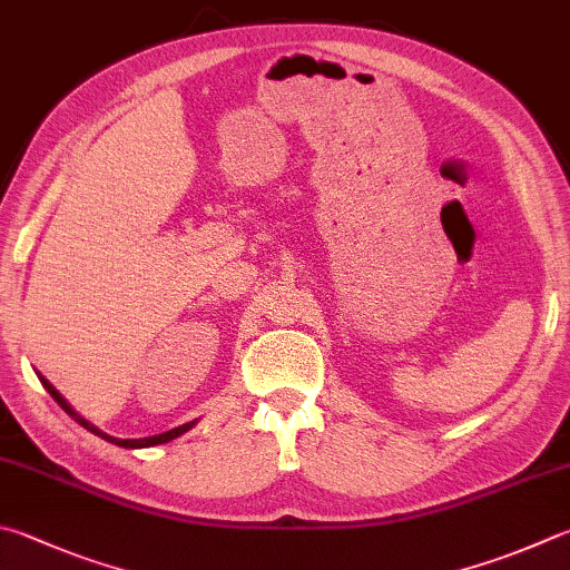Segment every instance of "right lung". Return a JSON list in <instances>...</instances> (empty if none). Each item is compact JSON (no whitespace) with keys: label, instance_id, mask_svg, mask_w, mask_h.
Wrapping results in <instances>:
<instances>
[{"label":"right lung","instance_id":"right-lung-1","mask_svg":"<svg viewBox=\"0 0 570 570\" xmlns=\"http://www.w3.org/2000/svg\"><path fill=\"white\" fill-rule=\"evenodd\" d=\"M39 376V381H41V386H45L47 391H49V396L55 399L61 409H65L71 419H75L79 426H85L87 431H91L95 433V436H99V439H105V441H109V443H114V446H121V449H149V446H159V443H169L171 439H179L181 433H186L189 431L196 421H189V423H181V426H177V429H171V431H164V433H157V436H147V439H117V436H109V433H105L101 429H97L95 423H89L85 416H79V413L69 406L67 403V399L61 396V393L49 384V381L41 376V374H37Z\"/></svg>","mask_w":570,"mask_h":570}]
</instances>
